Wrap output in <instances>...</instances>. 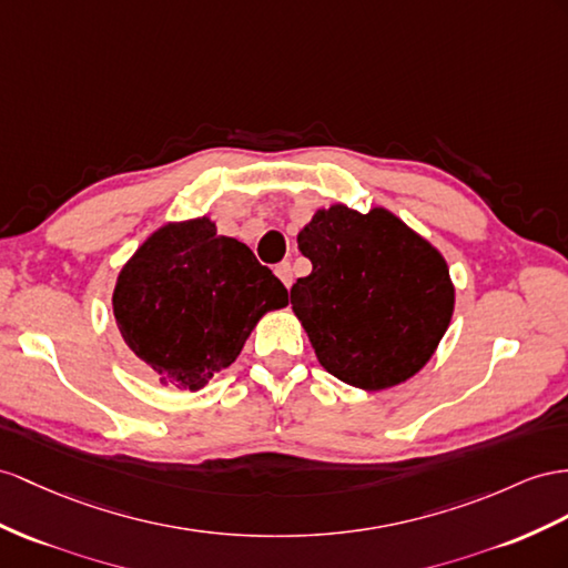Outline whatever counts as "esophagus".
<instances>
[{
  "label": "esophagus",
  "mask_w": 568,
  "mask_h": 568,
  "mask_svg": "<svg viewBox=\"0 0 568 568\" xmlns=\"http://www.w3.org/2000/svg\"><path fill=\"white\" fill-rule=\"evenodd\" d=\"M275 275H278L285 287L293 285V268H290V264H278V268H275Z\"/></svg>",
  "instance_id": "1"
}]
</instances>
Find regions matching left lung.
I'll return each instance as SVG.
<instances>
[{"mask_svg": "<svg viewBox=\"0 0 568 568\" xmlns=\"http://www.w3.org/2000/svg\"><path fill=\"white\" fill-rule=\"evenodd\" d=\"M312 273L290 290L318 365L362 390L408 382L439 347L456 307L444 254L396 213L318 209L297 235Z\"/></svg>", "mask_w": 568, "mask_h": 568, "instance_id": "1", "label": "left lung"}]
</instances>
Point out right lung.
Returning <instances> with one entry per match:
<instances>
[{
  "label": "right lung",
  "instance_id": "obj_1",
  "mask_svg": "<svg viewBox=\"0 0 568 568\" xmlns=\"http://www.w3.org/2000/svg\"><path fill=\"white\" fill-rule=\"evenodd\" d=\"M285 304V285L250 246L217 235L209 215L153 230L112 293L129 351L160 384L180 390H199L227 369L258 318Z\"/></svg>",
  "mask_w": 568,
  "mask_h": 568
}]
</instances>
